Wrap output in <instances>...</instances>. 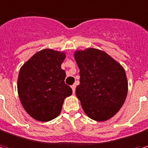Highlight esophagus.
Here are the masks:
<instances>
[{"label": "esophagus", "instance_id": "1", "mask_svg": "<svg viewBox=\"0 0 148 148\" xmlns=\"http://www.w3.org/2000/svg\"><path fill=\"white\" fill-rule=\"evenodd\" d=\"M71 88H72V90H73V93H75V88H76V86H75V85H72V86H71Z\"/></svg>", "mask_w": 148, "mask_h": 148}]
</instances>
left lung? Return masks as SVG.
<instances>
[{
	"label": "left lung",
	"mask_w": 148,
	"mask_h": 148,
	"mask_svg": "<svg viewBox=\"0 0 148 148\" xmlns=\"http://www.w3.org/2000/svg\"><path fill=\"white\" fill-rule=\"evenodd\" d=\"M74 59L80 75L75 93L83 110L98 122L111 119L123 105L127 94L123 67L104 51L94 48L76 50Z\"/></svg>",
	"instance_id": "8db88e82"
}]
</instances>
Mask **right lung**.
Here are the masks:
<instances>
[{
  "instance_id": "1",
  "label": "right lung",
  "mask_w": 148,
  "mask_h": 148,
  "mask_svg": "<svg viewBox=\"0 0 148 148\" xmlns=\"http://www.w3.org/2000/svg\"><path fill=\"white\" fill-rule=\"evenodd\" d=\"M65 53L50 49L37 52L21 68L17 90L23 108L30 117L40 122L55 119L61 112L65 98L72 94L64 83L61 69Z\"/></svg>"
}]
</instances>
